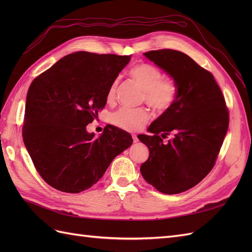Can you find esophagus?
I'll return each mask as SVG.
<instances>
[{
	"label": "esophagus",
	"mask_w": 252,
	"mask_h": 252,
	"mask_svg": "<svg viewBox=\"0 0 252 252\" xmlns=\"http://www.w3.org/2000/svg\"><path fill=\"white\" fill-rule=\"evenodd\" d=\"M132 139H133V142H134V143H136V142H138V141H139V139H138V136H136L135 134H132Z\"/></svg>",
	"instance_id": "obj_1"
}]
</instances>
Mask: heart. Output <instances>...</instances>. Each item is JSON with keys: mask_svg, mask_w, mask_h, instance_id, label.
I'll list each match as a JSON object with an SVG mask.
<instances>
[{"mask_svg": "<svg viewBox=\"0 0 252 252\" xmlns=\"http://www.w3.org/2000/svg\"><path fill=\"white\" fill-rule=\"evenodd\" d=\"M129 75L139 83L144 89L143 100L158 111L169 109L177 101L179 88L171 79H163L162 71L156 66L142 63L132 67ZM119 80H114L108 89L107 100L111 102L116 97ZM149 112L145 108L123 107L112 113L111 123L127 131H138L147 123Z\"/></svg>", "mask_w": 252, "mask_h": 252, "instance_id": "b5f03b06", "label": "heart"}]
</instances>
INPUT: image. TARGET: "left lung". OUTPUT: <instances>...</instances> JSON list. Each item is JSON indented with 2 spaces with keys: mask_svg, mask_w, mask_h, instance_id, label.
Wrapping results in <instances>:
<instances>
[{
  "mask_svg": "<svg viewBox=\"0 0 252 252\" xmlns=\"http://www.w3.org/2000/svg\"><path fill=\"white\" fill-rule=\"evenodd\" d=\"M177 83V101L140 134L149 149L143 178L158 191L175 194L192 188L215 166L229 125L224 95L213 75L185 53L172 49L144 53ZM174 136L166 144L162 137Z\"/></svg>",
  "mask_w": 252,
  "mask_h": 252,
  "instance_id": "left-lung-1",
  "label": "left lung"
}]
</instances>
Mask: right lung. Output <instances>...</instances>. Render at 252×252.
<instances>
[{
	"label": "right lung",
	"instance_id": "obj_1",
	"mask_svg": "<svg viewBox=\"0 0 252 252\" xmlns=\"http://www.w3.org/2000/svg\"><path fill=\"white\" fill-rule=\"evenodd\" d=\"M130 56L70 53L35 78L29 87L23 141L34 167L51 187L79 193L100 180L133 142L107 125L98 138L86 126L107 102L111 83Z\"/></svg>",
	"mask_w": 252,
	"mask_h": 252
}]
</instances>
